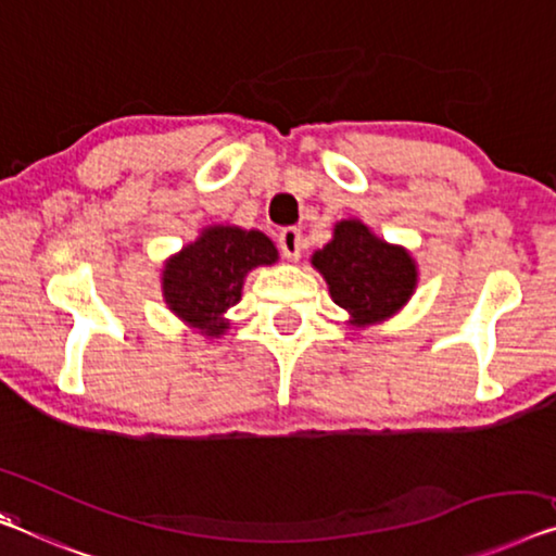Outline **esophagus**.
Segmentation results:
<instances>
[{
  "mask_svg": "<svg viewBox=\"0 0 556 556\" xmlns=\"http://www.w3.org/2000/svg\"><path fill=\"white\" fill-rule=\"evenodd\" d=\"M279 250L289 262H296L302 254V231L296 227H287L279 231Z\"/></svg>",
  "mask_w": 556,
  "mask_h": 556,
  "instance_id": "34e87169",
  "label": "esophagus"
}]
</instances>
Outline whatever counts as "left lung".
<instances>
[{
  "mask_svg": "<svg viewBox=\"0 0 556 556\" xmlns=\"http://www.w3.org/2000/svg\"><path fill=\"white\" fill-rule=\"evenodd\" d=\"M334 304L357 325L392 317L417 285V267L402 247L377 239L357 219L339 222L334 239L312 256Z\"/></svg>",
  "mask_w": 556,
  "mask_h": 556,
  "instance_id": "1",
  "label": "left lung"
}]
</instances>
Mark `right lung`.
Masks as SVG:
<instances>
[{"mask_svg": "<svg viewBox=\"0 0 556 556\" xmlns=\"http://www.w3.org/2000/svg\"><path fill=\"white\" fill-rule=\"evenodd\" d=\"M275 262V244L262 231L212 227L167 262L164 300L177 317L219 337L229 327L222 314L242 300L247 271Z\"/></svg>", "mask_w": 556, "mask_h": 556, "instance_id": "obj_1", "label": "right lung"}]
</instances>
